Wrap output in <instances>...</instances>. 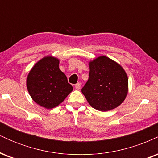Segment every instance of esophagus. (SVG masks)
<instances>
[{
    "instance_id": "esophagus-1",
    "label": "esophagus",
    "mask_w": 158,
    "mask_h": 158,
    "mask_svg": "<svg viewBox=\"0 0 158 158\" xmlns=\"http://www.w3.org/2000/svg\"><path fill=\"white\" fill-rule=\"evenodd\" d=\"M80 88H81V83L80 82H78L75 85V88L77 90H79L80 89Z\"/></svg>"
}]
</instances>
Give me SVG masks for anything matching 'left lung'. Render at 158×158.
<instances>
[{"instance_id":"left-lung-1","label":"left lung","mask_w":158,"mask_h":158,"mask_svg":"<svg viewBox=\"0 0 158 158\" xmlns=\"http://www.w3.org/2000/svg\"><path fill=\"white\" fill-rule=\"evenodd\" d=\"M89 78L81 88L95 109L107 111L118 107L128 94V77L116 61L102 56L89 62Z\"/></svg>"}]
</instances>
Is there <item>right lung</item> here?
I'll return each instance as SVG.
<instances>
[{"mask_svg": "<svg viewBox=\"0 0 158 158\" xmlns=\"http://www.w3.org/2000/svg\"><path fill=\"white\" fill-rule=\"evenodd\" d=\"M59 64L58 59L46 56L34 65L27 79V90L32 99L47 109L59 106L73 90Z\"/></svg>", "mask_w": 158, "mask_h": 158, "instance_id": "add662e5", "label": "right lung"}]
</instances>
